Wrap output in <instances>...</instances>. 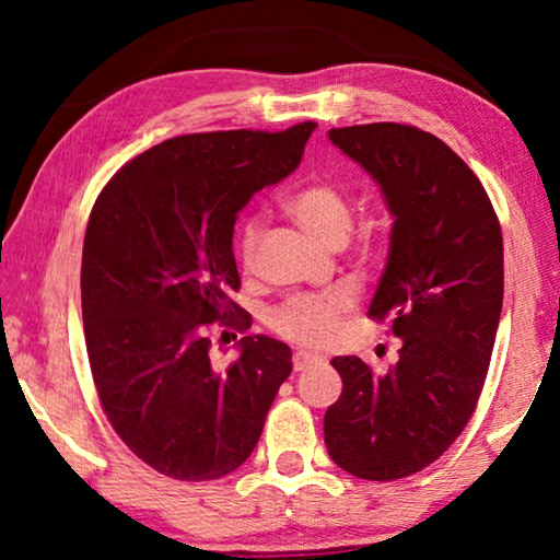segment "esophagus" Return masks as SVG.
Masks as SVG:
<instances>
[{"mask_svg":"<svg viewBox=\"0 0 560 560\" xmlns=\"http://www.w3.org/2000/svg\"><path fill=\"white\" fill-rule=\"evenodd\" d=\"M316 363H320V355H316V353H308V350H296V353H293V371L296 373L306 371V368L316 365Z\"/></svg>","mask_w":560,"mask_h":560,"instance_id":"esophagus-1","label":"esophagus"}]
</instances>
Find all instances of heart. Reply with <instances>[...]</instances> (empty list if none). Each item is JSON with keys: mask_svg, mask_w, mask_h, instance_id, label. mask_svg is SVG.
<instances>
[{"mask_svg": "<svg viewBox=\"0 0 560 560\" xmlns=\"http://www.w3.org/2000/svg\"><path fill=\"white\" fill-rule=\"evenodd\" d=\"M289 214L320 244L338 249L343 246L350 226H353V205L348 195L330 179H314L303 185L287 200ZM264 234V222L252 217L244 224L240 240V259L244 271L257 267V252ZM348 308L340 296H299L283 303L273 314V328L283 338L296 340L301 346H320L336 334Z\"/></svg>", "mask_w": 560, "mask_h": 560, "instance_id": "obj_1", "label": "heart"}]
</instances>
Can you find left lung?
<instances>
[{
	"label": "left lung",
	"mask_w": 560,
	"mask_h": 560,
	"mask_svg": "<svg viewBox=\"0 0 560 560\" xmlns=\"http://www.w3.org/2000/svg\"><path fill=\"white\" fill-rule=\"evenodd\" d=\"M383 189L390 254L368 308L402 340L375 375L336 355L343 393L324 417L330 459L358 479L422 471L467 428L487 381L504 301V244L485 185L454 150L415 126L328 130Z\"/></svg>",
	"instance_id": "8db88e82"
}]
</instances>
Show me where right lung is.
I'll return each instance as SVG.
<instances>
[{"mask_svg":"<svg viewBox=\"0 0 560 560\" xmlns=\"http://www.w3.org/2000/svg\"><path fill=\"white\" fill-rule=\"evenodd\" d=\"M316 122L165 140L122 165L91 210L81 308L93 383L113 430L148 467L220 479L254 452L291 348L240 338L212 365L207 330H246L232 236L242 207L299 167ZM224 338V334H222Z\"/></svg>","mask_w":560,"mask_h":560,"instance_id":"1","label":"right lung"}]
</instances>
